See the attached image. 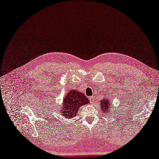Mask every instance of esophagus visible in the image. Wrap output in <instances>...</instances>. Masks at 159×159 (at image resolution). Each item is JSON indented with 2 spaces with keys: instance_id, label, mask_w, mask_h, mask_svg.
Returning <instances> with one entry per match:
<instances>
[{
  "instance_id": "1",
  "label": "esophagus",
  "mask_w": 159,
  "mask_h": 159,
  "mask_svg": "<svg viewBox=\"0 0 159 159\" xmlns=\"http://www.w3.org/2000/svg\"><path fill=\"white\" fill-rule=\"evenodd\" d=\"M89 101H90L91 102H94V97H93V96L89 97Z\"/></svg>"
}]
</instances>
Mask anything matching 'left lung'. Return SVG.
<instances>
[{
    "mask_svg": "<svg viewBox=\"0 0 159 159\" xmlns=\"http://www.w3.org/2000/svg\"><path fill=\"white\" fill-rule=\"evenodd\" d=\"M101 111L103 113L107 114H109L110 115V105L111 103H109L108 102V99H104L101 101Z\"/></svg>",
    "mask_w": 159,
    "mask_h": 159,
    "instance_id": "1",
    "label": "left lung"
}]
</instances>
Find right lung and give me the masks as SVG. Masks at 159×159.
Returning <instances> with one entry per match:
<instances>
[{
	"instance_id": "obj_1",
	"label": "right lung",
	"mask_w": 159,
	"mask_h": 159,
	"mask_svg": "<svg viewBox=\"0 0 159 159\" xmlns=\"http://www.w3.org/2000/svg\"><path fill=\"white\" fill-rule=\"evenodd\" d=\"M89 100L82 93L72 89L68 92L64 99L63 109L59 110V112L66 118H72L77 114L78 109L80 106L89 103Z\"/></svg>"
}]
</instances>
